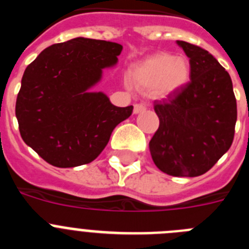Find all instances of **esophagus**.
<instances>
[{"label":"esophagus","instance_id":"34e87169","mask_svg":"<svg viewBox=\"0 0 249 249\" xmlns=\"http://www.w3.org/2000/svg\"><path fill=\"white\" fill-rule=\"evenodd\" d=\"M146 111V106L143 105H140V103H137V105H135V107H133V113L137 114V113H141V112Z\"/></svg>","mask_w":249,"mask_h":249}]
</instances>
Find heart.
I'll use <instances>...</instances> for the list:
<instances>
[{"instance_id":"heart-1","label":"heart","mask_w":249,"mask_h":249,"mask_svg":"<svg viewBox=\"0 0 249 249\" xmlns=\"http://www.w3.org/2000/svg\"><path fill=\"white\" fill-rule=\"evenodd\" d=\"M191 63L183 56L160 52L132 66L129 78L136 89L168 97L184 89L191 80Z\"/></svg>"}]
</instances>
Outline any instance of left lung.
I'll list each match as a JSON object with an SVG mask.
<instances>
[{
	"mask_svg": "<svg viewBox=\"0 0 249 249\" xmlns=\"http://www.w3.org/2000/svg\"><path fill=\"white\" fill-rule=\"evenodd\" d=\"M191 63V82L155 103L160 127L149 141L156 166L175 177L210 171L234 137L237 102L228 72L208 51L177 41Z\"/></svg>",
	"mask_w": 249,
	"mask_h": 249,
	"instance_id": "8db88e82",
	"label": "left lung"
}]
</instances>
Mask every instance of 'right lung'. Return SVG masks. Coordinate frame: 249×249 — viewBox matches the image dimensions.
<instances>
[{"instance_id": "obj_1", "label": "right lung", "mask_w": 249, "mask_h": 249, "mask_svg": "<svg viewBox=\"0 0 249 249\" xmlns=\"http://www.w3.org/2000/svg\"><path fill=\"white\" fill-rule=\"evenodd\" d=\"M122 45L76 37L45 48L26 68L16 101L22 140L59 168L89 163L132 114L92 89L117 65Z\"/></svg>"}]
</instances>
